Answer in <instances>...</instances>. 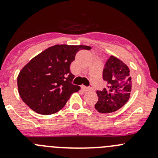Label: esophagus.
<instances>
[{
    "instance_id": "esophagus-1",
    "label": "esophagus",
    "mask_w": 158,
    "mask_h": 158,
    "mask_svg": "<svg viewBox=\"0 0 158 158\" xmlns=\"http://www.w3.org/2000/svg\"><path fill=\"white\" fill-rule=\"evenodd\" d=\"M82 89L83 91H89V90H91V89H92V88H91V87L85 86V85H82Z\"/></svg>"
}]
</instances>
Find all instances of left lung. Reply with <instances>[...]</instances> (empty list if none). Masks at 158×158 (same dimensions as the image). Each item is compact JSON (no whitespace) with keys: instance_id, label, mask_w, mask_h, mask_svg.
Here are the masks:
<instances>
[{"instance_id":"obj_1","label":"left lung","mask_w":158,"mask_h":158,"mask_svg":"<svg viewBox=\"0 0 158 158\" xmlns=\"http://www.w3.org/2000/svg\"><path fill=\"white\" fill-rule=\"evenodd\" d=\"M128 66L116 57L111 56L103 69V79L107 87L96 91L98 100L95 109L101 113L115 111L126 104L132 90L131 78Z\"/></svg>"}]
</instances>
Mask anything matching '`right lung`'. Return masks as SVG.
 Listing matches in <instances>:
<instances>
[{
  "label": "right lung",
  "mask_w": 158,
  "mask_h": 158,
  "mask_svg": "<svg viewBox=\"0 0 158 158\" xmlns=\"http://www.w3.org/2000/svg\"><path fill=\"white\" fill-rule=\"evenodd\" d=\"M90 49L82 45H55L32 59L17 77L23 102L45 115L63 109L70 95L80 89L72 83L75 76L70 72V64L79 50Z\"/></svg>",
  "instance_id": "1"
}]
</instances>
